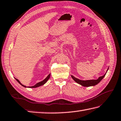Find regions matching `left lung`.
Returning <instances> with one entry per match:
<instances>
[{"label":"left lung","instance_id":"left-lung-1","mask_svg":"<svg viewBox=\"0 0 121 121\" xmlns=\"http://www.w3.org/2000/svg\"><path fill=\"white\" fill-rule=\"evenodd\" d=\"M108 71V70H107ZM107 73V72H106ZM106 73L104 74L103 76H101L98 78V79L97 80H81L80 79H78L74 77L73 76H71L72 78L75 81H76L77 83H79V84L83 86H85V87H88V86H94L96 85V84H97L98 83L100 82L101 80L103 79L104 77L105 76V75Z\"/></svg>","mask_w":121,"mask_h":121}]
</instances>
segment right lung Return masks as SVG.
<instances>
[{
  "label": "right lung",
  "mask_w": 121,
  "mask_h": 121,
  "mask_svg": "<svg viewBox=\"0 0 121 121\" xmlns=\"http://www.w3.org/2000/svg\"><path fill=\"white\" fill-rule=\"evenodd\" d=\"M50 77V74H49V75H48V77L46 78H45L44 80H43L42 81H41V82H39V83H37L36 84H35V85L34 86H29V87H29V88H35V87H39V86H41V85H43L44 84H45V83L47 82L48 80L49 79ZM15 79H16V80H17V81L18 83H20V84L21 85H22L23 86L25 87H26V86H25V85H23V84H21V82H20V81H19V80H18V79H16V78H15Z\"/></svg>",
  "instance_id": "obj_1"
}]
</instances>
